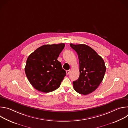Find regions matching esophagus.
Masks as SVG:
<instances>
[{
	"label": "esophagus",
	"instance_id": "34e87169",
	"mask_svg": "<svg viewBox=\"0 0 128 128\" xmlns=\"http://www.w3.org/2000/svg\"><path fill=\"white\" fill-rule=\"evenodd\" d=\"M69 73H70V70H68L66 71V74H67V75H68L69 74Z\"/></svg>",
	"mask_w": 128,
	"mask_h": 128
}]
</instances>
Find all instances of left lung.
Instances as JSON below:
<instances>
[{
  "label": "left lung",
  "instance_id": "8db88e82",
  "mask_svg": "<svg viewBox=\"0 0 128 128\" xmlns=\"http://www.w3.org/2000/svg\"><path fill=\"white\" fill-rule=\"evenodd\" d=\"M70 46L77 52L80 64V76L73 82L74 89L79 94L88 95L97 89L103 80L106 69L104 61L86 44H70Z\"/></svg>",
  "mask_w": 128,
  "mask_h": 128
}]
</instances>
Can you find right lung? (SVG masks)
<instances>
[{
    "instance_id": "1",
    "label": "right lung",
    "mask_w": 128,
    "mask_h": 128,
    "mask_svg": "<svg viewBox=\"0 0 128 128\" xmlns=\"http://www.w3.org/2000/svg\"><path fill=\"white\" fill-rule=\"evenodd\" d=\"M65 44H46L31 53L25 68L31 85L40 92L49 93L57 89L66 72L57 59Z\"/></svg>"
}]
</instances>
